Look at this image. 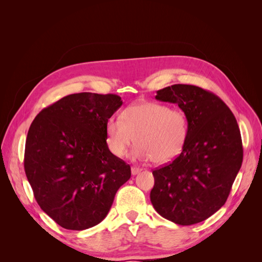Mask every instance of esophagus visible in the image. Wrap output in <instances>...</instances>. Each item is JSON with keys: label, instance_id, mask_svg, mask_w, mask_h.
<instances>
[{"label": "esophagus", "instance_id": "34e87169", "mask_svg": "<svg viewBox=\"0 0 262 262\" xmlns=\"http://www.w3.org/2000/svg\"><path fill=\"white\" fill-rule=\"evenodd\" d=\"M141 170L142 169L140 167H137V166H133V167H131V172H132L133 176L137 175V173H139Z\"/></svg>", "mask_w": 262, "mask_h": 262}]
</instances>
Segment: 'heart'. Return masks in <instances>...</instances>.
Returning <instances> with one entry per match:
<instances>
[{
    "label": "heart",
    "instance_id": "b5f03b06",
    "mask_svg": "<svg viewBox=\"0 0 262 262\" xmlns=\"http://www.w3.org/2000/svg\"><path fill=\"white\" fill-rule=\"evenodd\" d=\"M121 117H112L106 123L107 145L117 157L124 156L136 140L133 157L166 164L179 156L186 145L189 121L180 110L145 101L125 108Z\"/></svg>",
    "mask_w": 262,
    "mask_h": 262
}]
</instances>
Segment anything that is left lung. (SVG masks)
<instances>
[{"instance_id": "8db88e82", "label": "left lung", "mask_w": 262, "mask_h": 262, "mask_svg": "<svg viewBox=\"0 0 262 262\" xmlns=\"http://www.w3.org/2000/svg\"><path fill=\"white\" fill-rule=\"evenodd\" d=\"M155 98L178 105L189 133L180 155L153 170L150 202L173 223H200L223 207L241 169L238 124L225 102L201 87L175 84L157 91Z\"/></svg>"}]
</instances>
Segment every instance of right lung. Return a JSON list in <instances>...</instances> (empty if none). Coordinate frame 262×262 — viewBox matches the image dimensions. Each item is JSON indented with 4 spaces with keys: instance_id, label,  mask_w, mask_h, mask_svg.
Masks as SVG:
<instances>
[{
    "instance_id": "1",
    "label": "right lung",
    "mask_w": 262,
    "mask_h": 262,
    "mask_svg": "<svg viewBox=\"0 0 262 262\" xmlns=\"http://www.w3.org/2000/svg\"><path fill=\"white\" fill-rule=\"evenodd\" d=\"M114 94L69 95L42 109L28 130L24 167L41 210L63 228L97 225L131 177L110 152L106 123L121 107Z\"/></svg>"
}]
</instances>
